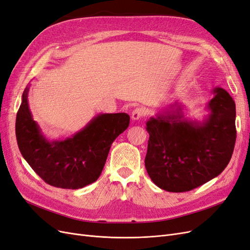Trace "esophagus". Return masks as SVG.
I'll use <instances>...</instances> for the list:
<instances>
[{"label":"esophagus","mask_w":250,"mask_h":250,"mask_svg":"<svg viewBox=\"0 0 250 250\" xmlns=\"http://www.w3.org/2000/svg\"><path fill=\"white\" fill-rule=\"evenodd\" d=\"M146 116V110L144 109L143 107H137L135 109H133V111L131 112V118L132 120H140L143 117Z\"/></svg>","instance_id":"1"}]
</instances>
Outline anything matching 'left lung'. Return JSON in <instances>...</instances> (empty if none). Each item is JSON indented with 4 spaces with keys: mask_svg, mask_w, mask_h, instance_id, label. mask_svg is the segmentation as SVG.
I'll use <instances>...</instances> for the list:
<instances>
[{
    "mask_svg": "<svg viewBox=\"0 0 250 250\" xmlns=\"http://www.w3.org/2000/svg\"><path fill=\"white\" fill-rule=\"evenodd\" d=\"M209 116L187 120L176 102L165 115L150 118L145 167L165 191H191L218 176L229 165L237 138L236 104L221 87L213 90Z\"/></svg>",
    "mask_w": 250,
    "mask_h": 250,
    "instance_id": "left-lung-1",
    "label": "left lung"
}]
</instances>
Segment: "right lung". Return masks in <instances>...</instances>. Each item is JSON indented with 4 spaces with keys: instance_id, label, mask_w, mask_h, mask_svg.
Listing matches in <instances>:
<instances>
[{
    "instance_id": "1",
    "label": "right lung",
    "mask_w": 250,
    "mask_h": 250,
    "mask_svg": "<svg viewBox=\"0 0 250 250\" xmlns=\"http://www.w3.org/2000/svg\"><path fill=\"white\" fill-rule=\"evenodd\" d=\"M22 93L16 121L17 141L22 157L44 183L62 188H81L99 178L112 142L127 129L124 112L102 113L64 141L49 142L33 120Z\"/></svg>"
}]
</instances>
